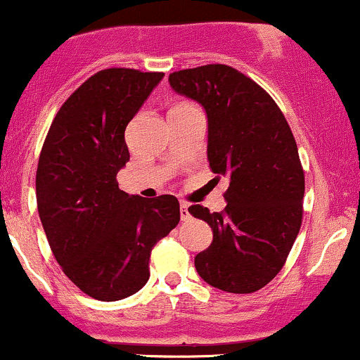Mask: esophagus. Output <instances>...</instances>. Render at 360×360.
<instances>
[{
	"mask_svg": "<svg viewBox=\"0 0 360 360\" xmlns=\"http://www.w3.org/2000/svg\"><path fill=\"white\" fill-rule=\"evenodd\" d=\"M180 217L181 220L191 219V213H188V205L187 202H180Z\"/></svg>",
	"mask_w": 360,
	"mask_h": 360,
	"instance_id": "34e87169",
	"label": "esophagus"
}]
</instances>
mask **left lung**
Wrapping results in <instances>:
<instances>
[{"mask_svg": "<svg viewBox=\"0 0 360 360\" xmlns=\"http://www.w3.org/2000/svg\"><path fill=\"white\" fill-rule=\"evenodd\" d=\"M169 85L205 108L210 168L229 181L224 212L188 208L213 231L195 269L220 290L255 292L278 275L301 229L304 172L292 131L271 96L226 64L175 71Z\"/></svg>", "mask_w": 360, "mask_h": 360, "instance_id": "left-lung-1", "label": "left lung"}]
</instances>
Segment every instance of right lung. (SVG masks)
Returning a JSON list of instances; mask_svg holds the SVG:
<instances>
[{"mask_svg": "<svg viewBox=\"0 0 360 360\" xmlns=\"http://www.w3.org/2000/svg\"><path fill=\"white\" fill-rule=\"evenodd\" d=\"M165 73L108 68L60 106L41 147L37 202L64 275L87 296L119 301L148 282L150 252L180 222L175 195L120 191L126 127Z\"/></svg>", "mask_w": 360, "mask_h": 360, "instance_id": "add662e5", "label": "right lung"}]
</instances>
